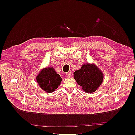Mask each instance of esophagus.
Masks as SVG:
<instances>
[{
  "mask_svg": "<svg viewBox=\"0 0 135 135\" xmlns=\"http://www.w3.org/2000/svg\"><path fill=\"white\" fill-rule=\"evenodd\" d=\"M66 76L68 78H70L71 76V72H69L66 73Z\"/></svg>",
  "mask_w": 135,
  "mask_h": 135,
  "instance_id": "obj_1",
  "label": "esophagus"
}]
</instances>
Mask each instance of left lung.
<instances>
[{"label": "left lung", "instance_id": "8db88e82", "mask_svg": "<svg viewBox=\"0 0 135 135\" xmlns=\"http://www.w3.org/2000/svg\"><path fill=\"white\" fill-rule=\"evenodd\" d=\"M74 78L85 92H95L103 81L104 74L100 69L94 64L81 65L80 69L74 73Z\"/></svg>", "mask_w": 135, "mask_h": 135}]
</instances>
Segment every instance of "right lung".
<instances>
[{
  "label": "right lung",
  "instance_id": "obj_1",
  "mask_svg": "<svg viewBox=\"0 0 135 135\" xmlns=\"http://www.w3.org/2000/svg\"><path fill=\"white\" fill-rule=\"evenodd\" d=\"M36 82L43 91L52 93L58 88L62 78L53 67H46L40 71L36 78Z\"/></svg>",
  "mask_w": 135,
  "mask_h": 135
}]
</instances>
